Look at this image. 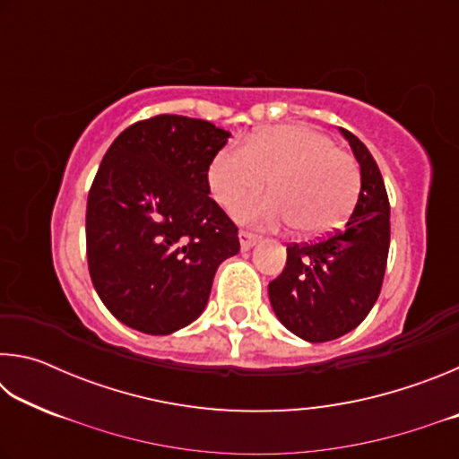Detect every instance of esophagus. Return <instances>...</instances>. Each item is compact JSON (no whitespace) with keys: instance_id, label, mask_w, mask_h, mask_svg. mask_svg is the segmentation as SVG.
Here are the masks:
<instances>
[{"instance_id":"esophagus-1","label":"esophagus","mask_w":459,"mask_h":459,"mask_svg":"<svg viewBox=\"0 0 459 459\" xmlns=\"http://www.w3.org/2000/svg\"><path fill=\"white\" fill-rule=\"evenodd\" d=\"M259 235H255L251 230H238V240H240V247H243V251H248V248L255 247L259 243Z\"/></svg>"}]
</instances>
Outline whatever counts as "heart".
<instances>
[{
  "instance_id": "heart-1",
  "label": "heart",
  "mask_w": 459,
  "mask_h": 459,
  "mask_svg": "<svg viewBox=\"0 0 459 459\" xmlns=\"http://www.w3.org/2000/svg\"><path fill=\"white\" fill-rule=\"evenodd\" d=\"M265 196L235 206L238 221L253 224L291 222L306 237L338 229L360 192V166L352 153L309 126H275L247 137L245 145H227L208 168L214 200L232 206L259 192Z\"/></svg>"
}]
</instances>
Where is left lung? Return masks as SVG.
Here are the masks:
<instances>
[{"mask_svg": "<svg viewBox=\"0 0 459 459\" xmlns=\"http://www.w3.org/2000/svg\"><path fill=\"white\" fill-rule=\"evenodd\" d=\"M360 164L362 186L344 229L314 243L287 245L281 275L269 299L287 330L307 342H328L354 330L383 287L391 204L375 158L359 137L342 129Z\"/></svg>", "mask_w": 459, "mask_h": 459, "instance_id": "left-lung-1", "label": "left lung"}]
</instances>
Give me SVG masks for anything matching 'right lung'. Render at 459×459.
I'll list each match as a JSON object with an SVG mask.
<instances>
[{
	"label": "right lung",
	"mask_w": 459,
	"mask_h": 459,
	"mask_svg": "<svg viewBox=\"0 0 459 459\" xmlns=\"http://www.w3.org/2000/svg\"><path fill=\"white\" fill-rule=\"evenodd\" d=\"M230 134L155 115L108 147L87 202V259L99 298L129 328L164 336L196 320L238 229L208 196V168Z\"/></svg>",
	"instance_id": "right-lung-1"
}]
</instances>
